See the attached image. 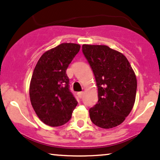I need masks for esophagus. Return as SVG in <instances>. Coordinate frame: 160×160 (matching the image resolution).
<instances>
[{
    "label": "esophagus",
    "mask_w": 160,
    "mask_h": 160,
    "mask_svg": "<svg viewBox=\"0 0 160 160\" xmlns=\"http://www.w3.org/2000/svg\"><path fill=\"white\" fill-rule=\"evenodd\" d=\"M78 98H82V97H83V95H84V92L83 91H81V92H78Z\"/></svg>",
    "instance_id": "34e87169"
}]
</instances>
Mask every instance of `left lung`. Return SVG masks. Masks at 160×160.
I'll use <instances>...</instances> for the list:
<instances>
[{"instance_id":"1","label":"left lung","mask_w":160,"mask_h":160,"mask_svg":"<svg viewBox=\"0 0 160 160\" xmlns=\"http://www.w3.org/2000/svg\"><path fill=\"white\" fill-rule=\"evenodd\" d=\"M82 52L94 73L98 101L89 109L91 122L102 128L122 123L135 101L137 79L122 53L106 45L83 44Z\"/></svg>"}]
</instances>
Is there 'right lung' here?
Segmentation results:
<instances>
[{
  "label": "right lung",
  "mask_w": 160,
  "mask_h": 160,
  "mask_svg": "<svg viewBox=\"0 0 160 160\" xmlns=\"http://www.w3.org/2000/svg\"><path fill=\"white\" fill-rule=\"evenodd\" d=\"M79 50V44L62 43L46 51L34 69L30 100L39 119L50 126H60L69 122L78 104L69 89L66 71Z\"/></svg>",
  "instance_id": "right-lung-1"
}]
</instances>
